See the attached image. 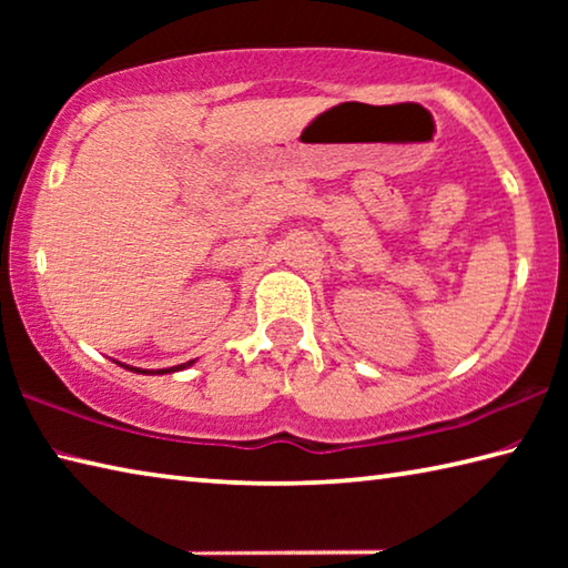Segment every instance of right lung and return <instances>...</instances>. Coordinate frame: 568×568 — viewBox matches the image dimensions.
<instances>
[{
  "label": "right lung",
  "instance_id": "right-lung-1",
  "mask_svg": "<svg viewBox=\"0 0 568 568\" xmlns=\"http://www.w3.org/2000/svg\"><path fill=\"white\" fill-rule=\"evenodd\" d=\"M187 365H192V361L190 363H182V365H172V368H162V371H142V368H130V365H124V368L128 371H134V373H148V376H162V373H175V371H182V368H187Z\"/></svg>",
  "mask_w": 568,
  "mask_h": 568
}]
</instances>
